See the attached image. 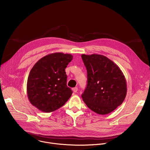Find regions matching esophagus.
Here are the masks:
<instances>
[{
  "instance_id": "esophagus-1",
  "label": "esophagus",
  "mask_w": 150,
  "mask_h": 150,
  "mask_svg": "<svg viewBox=\"0 0 150 150\" xmlns=\"http://www.w3.org/2000/svg\"><path fill=\"white\" fill-rule=\"evenodd\" d=\"M72 90L74 93H76L78 91V88L77 87H75V88H72Z\"/></svg>"
}]
</instances>
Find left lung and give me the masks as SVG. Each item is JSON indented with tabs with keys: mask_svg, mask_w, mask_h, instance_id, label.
<instances>
[{
	"mask_svg": "<svg viewBox=\"0 0 150 150\" xmlns=\"http://www.w3.org/2000/svg\"><path fill=\"white\" fill-rule=\"evenodd\" d=\"M87 71V85L82 98L88 108L99 115H107L123 102L127 92L125 76L119 67L107 57L82 54Z\"/></svg>",
	"mask_w": 150,
	"mask_h": 150,
	"instance_id": "obj_1",
	"label": "left lung"
}]
</instances>
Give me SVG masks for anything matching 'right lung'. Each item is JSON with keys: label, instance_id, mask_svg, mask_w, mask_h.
<instances>
[{"label": "right lung", "instance_id": "right-lung-1", "mask_svg": "<svg viewBox=\"0 0 150 150\" xmlns=\"http://www.w3.org/2000/svg\"><path fill=\"white\" fill-rule=\"evenodd\" d=\"M71 54L54 53L40 59L31 69L27 80L28 98L31 104L45 113L54 112L71 97L65 68L72 60Z\"/></svg>", "mask_w": 150, "mask_h": 150}]
</instances>
